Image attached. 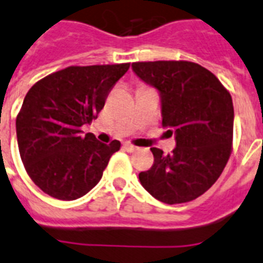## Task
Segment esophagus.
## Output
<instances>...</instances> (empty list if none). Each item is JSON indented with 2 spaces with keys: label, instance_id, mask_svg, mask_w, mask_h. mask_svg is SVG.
I'll return each instance as SVG.
<instances>
[{
  "label": "esophagus",
  "instance_id": "1",
  "mask_svg": "<svg viewBox=\"0 0 263 263\" xmlns=\"http://www.w3.org/2000/svg\"><path fill=\"white\" fill-rule=\"evenodd\" d=\"M124 148L128 151V153H134V151L138 150V147L134 146V144H131V143H125Z\"/></svg>",
  "mask_w": 263,
  "mask_h": 263
}]
</instances>
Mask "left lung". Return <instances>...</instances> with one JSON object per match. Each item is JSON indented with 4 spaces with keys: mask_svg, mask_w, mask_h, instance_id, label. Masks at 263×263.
Instances as JSON below:
<instances>
[{
    "mask_svg": "<svg viewBox=\"0 0 263 263\" xmlns=\"http://www.w3.org/2000/svg\"><path fill=\"white\" fill-rule=\"evenodd\" d=\"M132 69L158 89L162 125L177 142L167 155L151 148L154 165L139 173L140 183L165 204L192 201L216 182L231 155V95L215 74L194 62H135Z\"/></svg>",
    "mask_w": 263,
    "mask_h": 263,
    "instance_id": "8db88e82",
    "label": "left lung"
}]
</instances>
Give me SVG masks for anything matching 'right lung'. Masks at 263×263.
Wrapping results in <instances>:
<instances>
[{
    "instance_id": "add662e5",
    "label": "right lung",
    "mask_w": 263,
    "mask_h": 263,
    "mask_svg": "<svg viewBox=\"0 0 263 263\" xmlns=\"http://www.w3.org/2000/svg\"><path fill=\"white\" fill-rule=\"evenodd\" d=\"M128 69L129 63L70 66L28 90L16 119L17 143L28 176L44 193L71 201L101 180L121 144L100 143L82 127L97 119Z\"/></svg>"
}]
</instances>
